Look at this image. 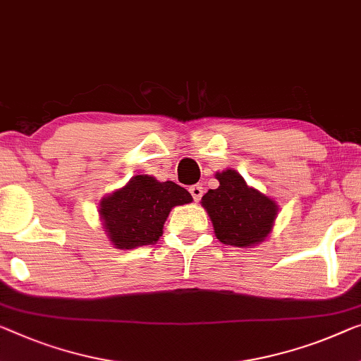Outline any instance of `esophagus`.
<instances>
[{
	"label": "esophagus",
	"instance_id": "esophagus-1",
	"mask_svg": "<svg viewBox=\"0 0 361 361\" xmlns=\"http://www.w3.org/2000/svg\"><path fill=\"white\" fill-rule=\"evenodd\" d=\"M190 192H191V196H192V199H195V201H201V197H202V186L192 185L190 188Z\"/></svg>",
	"mask_w": 361,
	"mask_h": 361
}]
</instances>
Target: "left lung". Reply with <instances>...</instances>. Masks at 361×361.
Listing matches in <instances>:
<instances>
[{
    "mask_svg": "<svg viewBox=\"0 0 361 361\" xmlns=\"http://www.w3.org/2000/svg\"><path fill=\"white\" fill-rule=\"evenodd\" d=\"M215 176L220 186L202 196L215 236L224 245L238 248L257 245L271 232L277 214L276 202L248 188L238 171L225 170Z\"/></svg>",
    "mask_w": 361,
    "mask_h": 361,
    "instance_id": "8db88e82",
    "label": "left lung"
}]
</instances>
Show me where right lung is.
<instances>
[{
	"instance_id": "1",
	"label": "right lung",
	"mask_w": 361,
	"mask_h": 361,
	"mask_svg": "<svg viewBox=\"0 0 361 361\" xmlns=\"http://www.w3.org/2000/svg\"><path fill=\"white\" fill-rule=\"evenodd\" d=\"M191 201L190 192L173 181L137 175L100 202V215L111 243L131 250L157 243L170 209Z\"/></svg>"
}]
</instances>
